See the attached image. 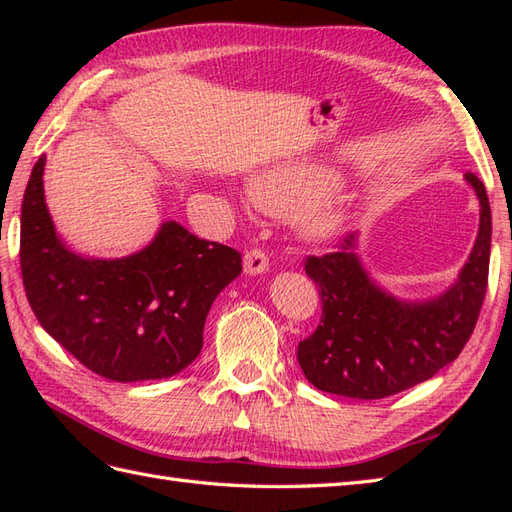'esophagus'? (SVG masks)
<instances>
[{
  "mask_svg": "<svg viewBox=\"0 0 512 512\" xmlns=\"http://www.w3.org/2000/svg\"><path fill=\"white\" fill-rule=\"evenodd\" d=\"M268 270V257L262 248H250L244 255V273L246 275H262Z\"/></svg>",
  "mask_w": 512,
  "mask_h": 512,
  "instance_id": "1",
  "label": "esophagus"
}]
</instances>
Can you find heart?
Here are the masks:
<instances>
[{
  "instance_id": "heart-1",
  "label": "heart",
  "mask_w": 512,
  "mask_h": 512,
  "mask_svg": "<svg viewBox=\"0 0 512 512\" xmlns=\"http://www.w3.org/2000/svg\"><path fill=\"white\" fill-rule=\"evenodd\" d=\"M332 184L334 173L325 167H275L250 180V195L268 213L286 215L299 209L295 215L299 235L310 242H323L339 235L350 217L345 200L336 195L321 198Z\"/></svg>"
}]
</instances>
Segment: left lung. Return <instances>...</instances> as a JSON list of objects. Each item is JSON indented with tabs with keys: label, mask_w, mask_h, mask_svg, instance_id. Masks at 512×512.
Returning <instances> with one entry per match:
<instances>
[{
	"label": "left lung",
	"mask_w": 512,
	"mask_h": 512,
	"mask_svg": "<svg viewBox=\"0 0 512 512\" xmlns=\"http://www.w3.org/2000/svg\"><path fill=\"white\" fill-rule=\"evenodd\" d=\"M480 202L471 255L438 297L409 301L369 277L358 257V233L336 253L308 257L323 314L317 332L299 343L297 361L310 383L328 394L376 400L436 376L460 356L480 317L491 259V204L482 180L466 173Z\"/></svg>",
	"instance_id": "1"
}]
</instances>
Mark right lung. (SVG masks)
Returning <instances> with one entry per match:
<instances>
[{
	"mask_svg": "<svg viewBox=\"0 0 512 512\" xmlns=\"http://www.w3.org/2000/svg\"><path fill=\"white\" fill-rule=\"evenodd\" d=\"M43 167L46 156L30 173L19 242L26 297L41 328L116 383L182 372L202 350L215 297L242 273V255L169 220L138 253L83 257L54 231Z\"/></svg>",
	"mask_w": 512,
	"mask_h": 512,
	"instance_id": "add662e5",
	"label": "right lung"
}]
</instances>
